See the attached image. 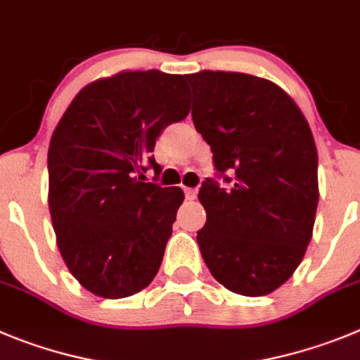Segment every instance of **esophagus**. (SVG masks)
I'll list each match as a JSON object with an SVG mask.
<instances>
[{
	"label": "esophagus",
	"instance_id": "esophagus-1",
	"mask_svg": "<svg viewBox=\"0 0 360 360\" xmlns=\"http://www.w3.org/2000/svg\"><path fill=\"white\" fill-rule=\"evenodd\" d=\"M184 193H186V198L187 200H194V198H196V189H191V187H186V189H184Z\"/></svg>",
	"mask_w": 360,
	"mask_h": 360
}]
</instances>
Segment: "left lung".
Listing matches in <instances>:
<instances>
[{
    "mask_svg": "<svg viewBox=\"0 0 360 360\" xmlns=\"http://www.w3.org/2000/svg\"><path fill=\"white\" fill-rule=\"evenodd\" d=\"M193 121L230 173L198 194L207 212L196 240L214 278L229 291L264 296L291 278L312 237L318 151L311 127L288 92L246 72L198 71Z\"/></svg>",
    "mask_w": 360,
    "mask_h": 360,
    "instance_id": "1",
    "label": "left lung"
}]
</instances>
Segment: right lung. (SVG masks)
Masks as SVG:
<instances>
[{
  "mask_svg": "<svg viewBox=\"0 0 360 360\" xmlns=\"http://www.w3.org/2000/svg\"><path fill=\"white\" fill-rule=\"evenodd\" d=\"M186 75L120 71L78 92L48 150V205L71 275L100 298L151 283L173 232L180 187L146 182L155 141L189 114Z\"/></svg>",
  "mask_w": 360,
  "mask_h": 360,
  "instance_id": "1",
  "label": "right lung"
}]
</instances>
